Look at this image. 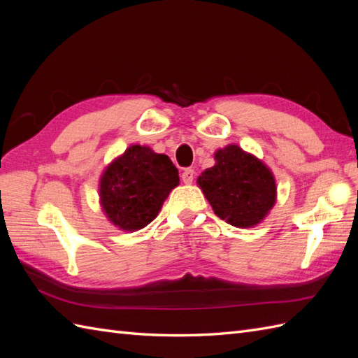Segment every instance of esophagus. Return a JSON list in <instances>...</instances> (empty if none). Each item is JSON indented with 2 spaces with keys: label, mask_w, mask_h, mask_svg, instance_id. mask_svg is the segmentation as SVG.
I'll return each mask as SVG.
<instances>
[{
  "label": "esophagus",
  "mask_w": 358,
  "mask_h": 358,
  "mask_svg": "<svg viewBox=\"0 0 358 358\" xmlns=\"http://www.w3.org/2000/svg\"><path fill=\"white\" fill-rule=\"evenodd\" d=\"M194 175H196V173H194L192 169H183V170H182V175H180L182 182H183V183H192Z\"/></svg>",
  "instance_id": "34e87169"
}]
</instances>
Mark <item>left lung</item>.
I'll return each mask as SVG.
<instances>
[{
	"mask_svg": "<svg viewBox=\"0 0 358 358\" xmlns=\"http://www.w3.org/2000/svg\"><path fill=\"white\" fill-rule=\"evenodd\" d=\"M215 159L197 180L213 212L239 229L262 222L276 200L272 171L237 145L220 149Z\"/></svg>",
	"mask_w": 358,
	"mask_h": 358,
	"instance_id": "1",
	"label": "left lung"
}]
</instances>
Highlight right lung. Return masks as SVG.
I'll return each instance as SVG.
<instances>
[{
	"instance_id": "obj_1",
	"label": "right lung",
	"mask_w": 358,
	"mask_h": 358,
	"mask_svg": "<svg viewBox=\"0 0 358 358\" xmlns=\"http://www.w3.org/2000/svg\"><path fill=\"white\" fill-rule=\"evenodd\" d=\"M178 183V169L167 155L155 154L146 146H129L103 173V210L121 230H140L155 220Z\"/></svg>"
}]
</instances>
